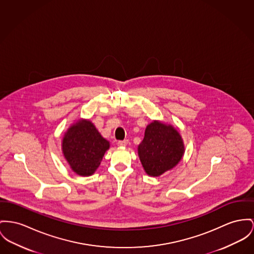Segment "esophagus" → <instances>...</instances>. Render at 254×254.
Masks as SVG:
<instances>
[{"label":"esophagus","mask_w":254,"mask_h":254,"mask_svg":"<svg viewBox=\"0 0 254 254\" xmlns=\"http://www.w3.org/2000/svg\"><path fill=\"white\" fill-rule=\"evenodd\" d=\"M127 143H128V140H127V139L119 140V142H118V145H119V146H121V147H124V146H126V145H127Z\"/></svg>","instance_id":"obj_1"}]
</instances>
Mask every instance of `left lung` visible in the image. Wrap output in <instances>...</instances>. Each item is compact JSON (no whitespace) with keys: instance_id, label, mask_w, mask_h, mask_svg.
Here are the masks:
<instances>
[{"instance_id":"obj_1","label":"left lung","mask_w":254,"mask_h":254,"mask_svg":"<svg viewBox=\"0 0 254 254\" xmlns=\"http://www.w3.org/2000/svg\"><path fill=\"white\" fill-rule=\"evenodd\" d=\"M185 153L180 133L171 125L153 120L145 128L137 155L147 175L158 177L175 168Z\"/></svg>"}]
</instances>
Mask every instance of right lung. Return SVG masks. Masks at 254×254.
<instances>
[{"instance_id": "obj_1", "label": "right lung", "mask_w": 254, "mask_h": 254, "mask_svg": "<svg viewBox=\"0 0 254 254\" xmlns=\"http://www.w3.org/2000/svg\"><path fill=\"white\" fill-rule=\"evenodd\" d=\"M110 141L102 136L88 119H80L64 133L62 150L64 159L76 174L90 176L99 168Z\"/></svg>"}]
</instances>
